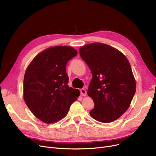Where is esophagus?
Listing matches in <instances>:
<instances>
[{
	"mask_svg": "<svg viewBox=\"0 0 156 156\" xmlns=\"http://www.w3.org/2000/svg\"><path fill=\"white\" fill-rule=\"evenodd\" d=\"M80 94L82 96H85L87 95V91L84 88H81L80 90Z\"/></svg>",
	"mask_w": 156,
	"mask_h": 156,
	"instance_id": "1",
	"label": "esophagus"
}]
</instances>
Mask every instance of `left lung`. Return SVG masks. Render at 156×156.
<instances>
[{"label":"left lung","instance_id":"1","mask_svg":"<svg viewBox=\"0 0 156 156\" xmlns=\"http://www.w3.org/2000/svg\"><path fill=\"white\" fill-rule=\"evenodd\" d=\"M80 54L93 76L87 92L94 102L90 114L102 122L118 119L129 107L136 92L128 60L117 49L102 43L80 47Z\"/></svg>","mask_w":156,"mask_h":156}]
</instances>
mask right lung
Masks as SVG:
<instances>
[{
	"instance_id": "right-lung-1",
	"label": "right lung",
	"mask_w": 156,
	"mask_h": 156,
	"mask_svg": "<svg viewBox=\"0 0 156 156\" xmlns=\"http://www.w3.org/2000/svg\"><path fill=\"white\" fill-rule=\"evenodd\" d=\"M78 52L69 46L48 48L38 54L26 70L23 81L24 100L32 113L46 123L67 115L80 95L69 87L66 66Z\"/></svg>"
}]
</instances>
